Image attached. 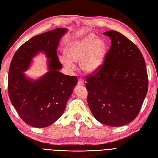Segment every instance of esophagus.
<instances>
[{
	"label": "esophagus",
	"mask_w": 158,
	"mask_h": 158,
	"mask_svg": "<svg viewBox=\"0 0 158 158\" xmlns=\"http://www.w3.org/2000/svg\"><path fill=\"white\" fill-rule=\"evenodd\" d=\"M78 85H79V86H83V85H85V83H84V81H83V80H82V79H79V81H78Z\"/></svg>",
	"instance_id": "34e87169"
}]
</instances>
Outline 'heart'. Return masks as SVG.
<instances>
[{
	"label": "heart",
	"mask_w": 158,
	"mask_h": 158,
	"mask_svg": "<svg viewBox=\"0 0 158 158\" xmlns=\"http://www.w3.org/2000/svg\"><path fill=\"white\" fill-rule=\"evenodd\" d=\"M66 55L60 56L62 64L69 70L76 68L75 62L81 61V67L85 73L94 74L102 68L107 53L105 39L89 33L84 37L67 46Z\"/></svg>",
	"instance_id": "heart-1"
}]
</instances>
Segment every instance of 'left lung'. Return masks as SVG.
<instances>
[{
	"label": "left lung",
	"instance_id": "left-lung-1",
	"mask_svg": "<svg viewBox=\"0 0 158 158\" xmlns=\"http://www.w3.org/2000/svg\"><path fill=\"white\" fill-rule=\"evenodd\" d=\"M111 41L102 68L86 77L88 103L94 117L119 127L138 115L148 90L146 64L139 49L115 31L103 32Z\"/></svg>",
	"mask_w": 158,
	"mask_h": 158
}]
</instances>
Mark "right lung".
<instances>
[{
	"label": "right lung",
	"mask_w": 158,
	"mask_h": 158,
	"mask_svg": "<svg viewBox=\"0 0 158 158\" xmlns=\"http://www.w3.org/2000/svg\"><path fill=\"white\" fill-rule=\"evenodd\" d=\"M66 28H56L31 38L13 56L8 75V92L13 106L22 119L35 127H48L58 120L77 83V77L64 75L57 49ZM44 52L48 71L37 80L24 73L33 58Z\"/></svg>",
	"instance_id": "right-lung-1"
}]
</instances>
